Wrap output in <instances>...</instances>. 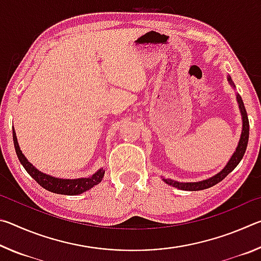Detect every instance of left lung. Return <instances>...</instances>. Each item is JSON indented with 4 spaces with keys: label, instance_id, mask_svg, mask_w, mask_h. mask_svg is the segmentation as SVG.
Segmentation results:
<instances>
[{
    "label": "left lung",
    "instance_id": "1",
    "mask_svg": "<svg viewBox=\"0 0 261 261\" xmlns=\"http://www.w3.org/2000/svg\"><path fill=\"white\" fill-rule=\"evenodd\" d=\"M228 81H229V83H230V85L233 86V83H232L230 77H228ZM237 101H238V105H240V109H241L242 117H243V130H242L240 143H238V146L236 148V152L233 153V155L231 156L230 160H229V162L227 163V166L224 167L219 174H216L215 176H213V177H211L208 179L201 180V182L179 183V182H176V180L163 178V180H165L167 184L173 185V187L177 188L179 190H185V191H199V190L208 189L211 187H213V185L218 184L223 178H226L229 173H231V171L235 169L236 166L241 162V160L243 159V155H244V153L246 151L247 141H249V126H250L249 125V118H247V114H246V110H245V107H244V103H243V100L238 94H237Z\"/></svg>",
    "mask_w": 261,
    "mask_h": 261
}]
</instances>
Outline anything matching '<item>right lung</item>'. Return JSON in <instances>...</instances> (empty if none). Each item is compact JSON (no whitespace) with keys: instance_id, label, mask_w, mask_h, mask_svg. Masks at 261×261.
Returning a JSON list of instances; mask_svg holds the SVG:
<instances>
[{"instance_id":"1","label":"right lung","mask_w":261,"mask_h":261,"mask_svg":"<svg viewBox=\"0 0 261 261\" xmlns=\"http://www.w3.org/2000/svg\"><path fill=\"white\" fill-rule=\"evenodd\" d=\"M12 137H14V144H15L17 156H18L20 163L25 168V170L28 171L30 176H32V177L37 180L38 184H40L43 189L48 190V191L59 193V194H67V196H74V194L83 193L87 191V190H90L91 188H93L94 185L99 184L103 177L105 175L103 169H100L99 171H96V173L94 175H92L91 177L78 178V179H62V178H56V177H53V176L43 174L26 160V158L24 156V154L21 153L19 148L15 130L12 131Z\"/></svg>"}]
</instances>
